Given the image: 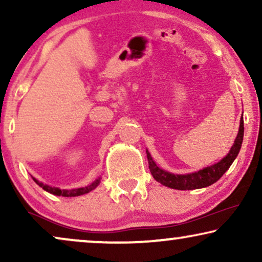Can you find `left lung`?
Here are the masks:
<instances>
[{
    "instance_id": "8db88e82",
    "label": "left lung",
    "mask_w": 262,
    "mask_h": 262,
    "mask_svg": "<svg viewBox=\"0 0 262 262\" xmlns=\"http://www.w3.org/2000/svg\"><path fill=\"white\" fill-rule=\"evenodd\" d=\"M243 132H245V126H243V119L241 118L239 121V130L236 137L234 145L231 146L230 151L224 159H222L220 162L212 166L204 168V169L195 171L192 174H186V175H178V174H171L168 171L161 169L156 166V163L154 162L148 150H146V156H148V162L149 168L151 171V175L156 181L161 182V184L167 186V187L180 189V191H186V189H196V188H203L207 187V186L212 185L217 180H220L225 171H227L230 166L234 162V160L237 157L239 149H241L242 141H243Z\"/></svg>"
}]
</instances>
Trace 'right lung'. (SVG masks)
Wrapping results in <instances>:
<instances>
[{"label":"right lung","mask_w":262,"mask_h":262,"mask_svg":"<svg viewBox=\"0 0 262 262\" xmlns=\"http://www.w3.org/2000/svg\"><path fill=\"white\" fill-rule=\"evenodd\" d=\"M33 180L35 181V184L42 187V189H45L46 192L52 193L55 195H62V196H77V195H82L85 194V193L93 191V189L96 188V186L100 184V178L96 179V180L93 182V184L85 186V187H81V188H75V189H59L57 187H51L49 185H44L41 184L40 181H38L37 179L33 178Z\"/></svg>","instance_id":"add662e5"}]
</instances>
